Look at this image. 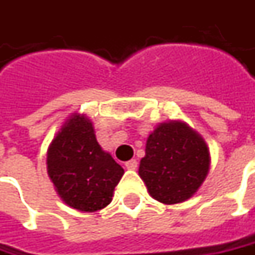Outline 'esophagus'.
<instances>
[{
    "label": "esophagus",
    "mask_w": 255,
    "mask_h": 255,
    "mask_svg": "<svg viewBox=\"0 0 255 255\" xmlns=\"http://www.w3.org/2000/svg\"><path fill=\"white\" fill-rule=\"evenodd\" d=\"M136 166H138V162H136L135 159H131V161L126 162V168L129 169V171H134V169H136Z\"/></svg>",
    "instance_id": "obj_1"
}]
</instances>
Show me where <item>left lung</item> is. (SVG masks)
<instances>
[{
  "label": "left lung",
  "instance_id": "8db88e82",
  "mask_svg": "<svg viewBox=\"0 0 255 255\" xmlns=\"http://www.w3.org/2000/svg\"><path fill=\"white\" fill-rule=\"evenodd\" d=\"M210 161L205 138L188 123L169 120L149 132L138 175L155 200L176 205L198 193Z\"/></svg>",
  "mask_w": 255,
  "mask_h": 255
}]
</instances>
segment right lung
<instances>
[{"instance_id": "obj_1", "label": "right lung", "mask_w": 255, "mask_h": 255, "mask_svg": "<svg viewBox=\"0 0 255 255\" xmlns=\"http://www.w3.org/2000/svg\"><path fill=\"white\" fill-rule=\"evenodd\" d=\"M46 169L62 202L83 213L110 205L124 169L97 142L92 120L67 117L48 146Z\"/></svg>"}]
</instances>
